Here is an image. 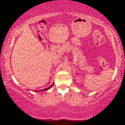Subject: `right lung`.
Returning a JSON list of instances; mask_svg holds the SVG:
<instances>
[{"instance_id": "obj_1", "label": "right lung", "mask_w": 125, "mask_h": 125, "mask_svg": "<svg viewBox=\"0 0 125 125\" xmlns=\"http://www.w3.org/2000/svg\"><path fill=\"white\" fill-rule=\"evenodd\" d=\"M53 84H52V85H51V86H49V87H48V88H46V89H43V90H42H42H43V91H44V90H48V89H50V88H51V87H52V86H53Z\"/></svg>"}]
</instances>
